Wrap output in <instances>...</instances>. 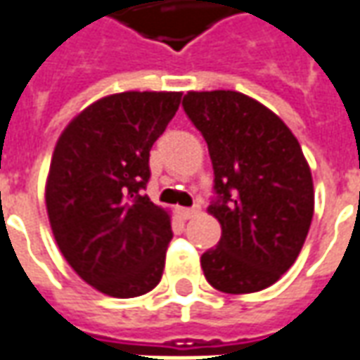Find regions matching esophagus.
<instances>
[{"label":"esophagus","mask_w":360,"mask_h":360,"mask_svg":"<svg viewBox=\"0 0 360 360\" xmlns=\"http://www.w3.org/2000/svg\"><path fill=\"white\" fill-rule=\"evenodd\" d=\"M197 212H199V209H195V207H193V209H185V207L177 209V214H179L183 221H189V219H193Z\"/></svg>","instance_id":"esophagus-1"}]
</instances>
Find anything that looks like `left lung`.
Segmentation results:
<instances>
[{"label":"left lung","mask_w":360,"mask_h":360,"mask_svg":"<svg viewBox=\"0 0 360 360\" xmlns=\"http://www.w3.org/2000/svg\"><path fill=\"white\" fill-rule=\"evenodd\" d=\"M183 110L209 146V212L219 244L200 256L207 282L224 293L272 285L302 250L314 219V181L290 128L234 90L189 92Z\"/></svg>","instance_id":"obj_1"}]
</instances>
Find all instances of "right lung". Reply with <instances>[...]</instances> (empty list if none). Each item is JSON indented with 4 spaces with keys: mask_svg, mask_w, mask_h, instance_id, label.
I'll return each mask as SVG.
<instances>
[{
    "mask_svg": "<svg viewBox=\"0 0 360 360\" xmlns=\"http://www.w3.org/2000/svg\"><path fill=\"white\" fill-rule=\"evenodd\" d=\"M181 92H122L80 112L58 138L46 212L72 270L112 297H138L161 280L169 214L148 187L149 149L179 108Z\"/></svg>",
    "mask_w": 360,
    "mask_h": 360,
    "instance_id": "1",
    "label": "right lung"
}]
</instances>
